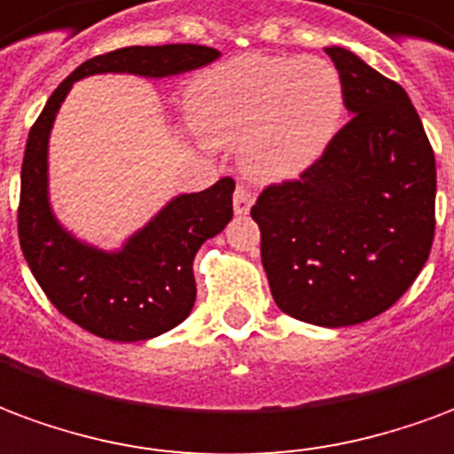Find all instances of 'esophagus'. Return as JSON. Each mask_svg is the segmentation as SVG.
Returning <instances> with one entry per match:
<instances>
[{
    "label": "esophagus",
    "instance_id": "34e87169",
    "mask_svg": "<svg viewBox=\"0 0 454 454\" xmlns=\"http://www.w3.org/2000/svg\"><path fill=\"white\" fill-rule=\"evenodd\" d=\"M253 192L247 187H243V184H238L236 192H233V211H236L238 216H245L250 211V207H253Z\"/></svg>",
    "mask_w": 454,
    "mask_h": 454
}]
</instances>
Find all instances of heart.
I'll list each match as a JSON object with an SVG mask.
<instances>
[{
	"mask_svg": "<svg viewBox=\"0 0 454 454\" xmlns=\"http://www.w3.org/2000/svg\"><path fill=\"white\" fill-rule=\"evenodd\" d=\"M187 115L204 142H240L247 176L288 180L308 170L334 139L344 83L320 57L243 55L194 79Z\"/></svg>",
	"mask_w": 454,
	"mask_h": 454,
	"instance_id": "obj_1",
	"label": "heart"
}]
</instances>
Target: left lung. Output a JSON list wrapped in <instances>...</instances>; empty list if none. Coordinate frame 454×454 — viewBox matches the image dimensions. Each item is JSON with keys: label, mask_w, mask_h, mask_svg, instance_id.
Returning <instances> with one entry per match:
<instances>
[{"label": "left lung", "mask_w": 454, "mask_h": 454, "mask_svg": "<svg viewBox=\"0 0 454 454\" xmlns=\"http://www.w3.org/2000/svg\"><path fill=\"white\" fill-rule=\"evenodd\" d=\"M348 120L298 180L270 184L253 218L274 301L295 320L348 327L397 303L435 231V156L406 90L347 48H325Z\"/></svg>", "instance_id": "obj_1"}]
</instances>
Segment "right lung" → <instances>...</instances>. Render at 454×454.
I'll return each mask as SVG.
<instances>
[{"label":"right lung","instance_id":"obj_1","mask_svg":"<svg viewBox=\"0 0 454 454\" xmlns=\"http://www.w3.org/2000/svg\"><path fill=\"white\" fill-rule=\"evenodd\" d=\"M218 57L207 45H134L93 57L57 86L30 127L19 204L23 257L50 303L96 337L144 341L173 330L192 312L194 254L233 218L236 183L221 177L209 190L177 194L120 250H100L72 236L50 204L48 146L57 113L74 82L93 74L166 79Z\"/></svg>","mask_w":454,"mask_h":454}]
</instances>
